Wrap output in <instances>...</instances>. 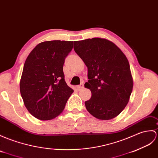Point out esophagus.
I'll list each match as a JSON object with an SVG mask.
<instances>
[{"label":"esophagus","instance_id":"34e87169","mask_svg":"<svg viewBox=\"0 0 158 158\" xmlns=\"http://www.w3.org/2000/svg\"><path fill=\"white\" fill-rule=\"evenodd\" d=\"M77 89H78V90H81V89H83V88L84 87V84L83 83H81L79 85H78L77 87Z\"/></svg>","mask_w":158,"mask_h":158}]
</instances>
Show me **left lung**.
Segmentation results:
<instances>
[{
	"label": "left lung",
	"mask_w": 158,
	"mask_h": 158,
	"mask_svg": "<svg viewBox=\"0 0 158 158\" xmlns=\"http://www.w3.org/2000/svg\"><path fill=\"white\" fill-rule=\"evenodd\" d=\"M74 50L87 67L91 97L87 110L99 120L118 116L129 101L133 87L129 60L115 44L102 38L74 41Z\"/></svg>",
	"instance_id": "1"
}]
</instances>
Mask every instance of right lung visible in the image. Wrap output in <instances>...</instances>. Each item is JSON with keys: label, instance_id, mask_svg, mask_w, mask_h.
<instances>
[{"label": "right lung", "instance_id": "obj_1", "mask_svg": "<svg viewBox=\"0 0 158 158\" xmlns=\"http://www.w3.org/2000/svg\"><path fill=\"white\" fill-rule=\"evenodd\" d=\"M73 41L52 40L38 44L29 53L20 79L25 106L35 118L52 120L64 110L73 89L64 81L63 64Z\"/></svg>", "mask_w": 158, "mask_h": 158}]
</instances>
